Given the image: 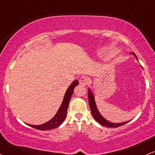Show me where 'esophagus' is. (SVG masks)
<instances>
[{
	"mask_svg": "<svg viewBox=\"0 0 155 155\" xmlns=\"http://www.w3.org/2000/svg\"><path fill=\"white\" fill-rule=\"evenodd\" d=\"M89 83V78L87 76H81L79 79V84L82 86H86Z\"/></svg>",
	"mask_w": 155,
	"mask_h": 155,
	"instance_id": "obj_1",
	"label": "esophagus"
}]
</instances>
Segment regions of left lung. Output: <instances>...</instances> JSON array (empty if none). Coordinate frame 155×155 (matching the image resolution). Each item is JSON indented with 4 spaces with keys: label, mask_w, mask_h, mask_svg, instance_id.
<instances>
[{
    "label": "left lung",
    "mask_w": 155,
    "mask_h": 155,
    "mask_svg": "<svg viewBox=\"0 0 155 155\" xmlns=\"http://www.w3.org/2000/svg\"><path fill=\"white\" fill-rule=\"evenodd\" d=\"M131 55H135L136 58L138 61V58L137 57V55H135L134 53H131ZM88 97H89V107H90L91 110V113H92V116L94 117V120L96 121H97L100 124L102 125V126H106V127H110V128H117L119 127V126H122V125H124L126 124H127L128 121H126V122H123V123H112L108 121L107 120L102 117V115L100 114V112H99L97 107L96 105V102H95V100H94V94L92 92L90 89H88Z\"/></svg>",
    "instance_id": "1"
}]
</instances>
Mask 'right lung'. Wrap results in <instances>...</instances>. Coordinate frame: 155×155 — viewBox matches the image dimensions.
Listing matches in <instances>:
<instances>
[{
    "label": "right lung",
    "mask_w": 155,
    "mask_h": 155,
    "mask_svg": "<svg viewBox=\"0 0 155 155\" xmlns=\"http://www.w3.org/2000/svg\"><path fill=\"white\" fill-rule=\"evenodd\" d=\"M79 84L78 80H75L72 82L71 84L69 86L67 89L66 93H65L64 97H63V102L61 103V107H59L58 110L56 113V114L54 115V117L52 119H50L49 121L41 125H30L27 124L28 126H30L31 127L36 128V129L41 130V131H45V130H50L55 128L61 125L63 122V120L66 119L67 115V110H68V105L69 102L71 98L73 93H74V87Z\"/></svg>",
    "instance_id": "obj_1"
}]
</instances>
